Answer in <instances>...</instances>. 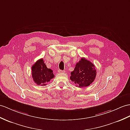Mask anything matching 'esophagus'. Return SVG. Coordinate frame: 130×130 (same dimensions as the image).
<instances>
[{"label": "esophagus", "mask_w": 130, "mask_h": 130, "mask_svg": "<svg viewBox=\"0 0 130 130\" xmlns=\"http://www.w3.org/2000/svg\"><path fill=\"white\" fill-rule=\"evenodd\" d=\"M58 72L60 73H64V71H62V70H60V69H59V70L58 71Z\"/></svg>", "instance_id": "34e87169"}]
</instances>
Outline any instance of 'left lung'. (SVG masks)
<instances>
[{
  "label": "left lung",
  "instance_id": "left-lung-1",
  "mask_svg": "<svg viewBox=\"0 0 130 130\" xmlns=\"http://www.w3.org/2000/svg\"><path fill=\"white\" fill-rule=\"evenodd\" d=\"M71 74L70 79L74 82L77 87L83 88L93 83L95 79L96 71L92 63L85 58H82Z\"/></svg>",
  "mask_w": 130,
  "mask_h": 130
}]
</instances>
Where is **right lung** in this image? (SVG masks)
<instances>
[{"label":"right lung","instance_id":"obj_1","mask_svg":"<svg viewBox=\"0 0 130 130\" xmlns=\"http://www.w3.org/2000/svg\"><path fill=\"white\" fill-rule=\"evenodd\" d=\"M32 77L34 82L39 85H46L55 77L51 69L47 68L42 58L40 59L32 66Z\"/></svg>","mask_w":130,"mask_h":130}]
</instances>
